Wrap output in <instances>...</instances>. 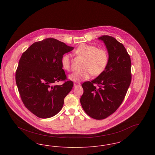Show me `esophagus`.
Returning <instances> with one entry per match:
<instances>
[{
  "label": "esophagus",
  "instance_id": "obj_1",
  "mask_svg": "<svg viewBox=\"0 0 155 155\" xmlns=\"http://www.w3.org/2000/svg\"><path fill=\"white\" fill-rule=\"evenodd\" d=\"M74 86L75 87H80L81 84L80 83H78V82H74Z\"/></svg>",
  "mask_w": 155,
  "mask_h": 155
}]
</instances>
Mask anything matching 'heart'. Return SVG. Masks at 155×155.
<instances>
[{
    "label": "heart",
    "mask_w": 155,
    "mask_h": 155,
    "mask_svg": "<svg viewBox=\"0 0 155 155\" xmlns=\"http://www.w3.org/2000/svg\"><path fill=\"white\" fill-rule=\"evenodd\" d=\"M74 54L84 59L82 70L70 74L69 79L74 82H81L88 79L90 76L99 75L102 73L109 61L107 52L103 49H97L91 45L81 44L74 51ZM61 66L63 69L70 71L71 69L70 56L64 54L61 58Z\"/></svg>",
    "instance_id": "obj_1"
}]
</instances>
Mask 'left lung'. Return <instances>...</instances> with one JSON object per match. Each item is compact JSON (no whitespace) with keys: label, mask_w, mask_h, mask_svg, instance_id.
<instances>
[{"label":"left lung","mask_w":155,"mask_h":155,"mask_svg":"<svg viewBox=\"0 0 155 155\" xmlns=\"http://www.w3.org/2000/svg\"><path fill=\"white\" fill-rule=\"evenodd\" d=\"M98 39L107 50L108 64L95 80L82 84L84 93L80 102L89 116L102 120L115 112L123 102L131 81V62L125 47L116 39L108 35Z\"/></svg>","instance_id":"1"}]
</instances>
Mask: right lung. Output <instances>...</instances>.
<instances>
[{"mask_svg":"<svg viewBox=\"0 0 155 155\" xmlns=\"http://www.w3.org/2000/svg\"><path fill=\"white\" fill-rule=\"evenodd\" d=\"M73 49L56 39L46 38L22 53L15 82L24 106L37 117L50 118L62 109L74 84L71 81L61 85L55 84L66 79L61 60L64 54Z\"/></svg>","mask_w":155,"mask_h":155,"instance_id":"obj_1","label":"right lung"}]
</instances>
